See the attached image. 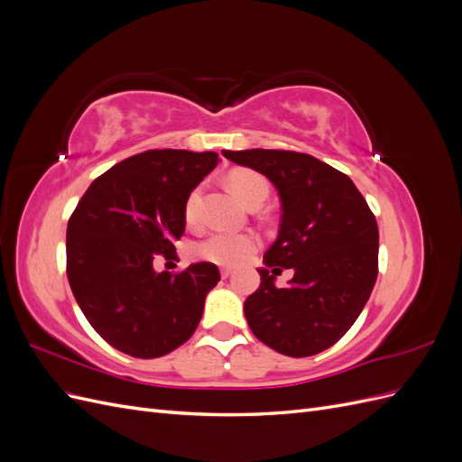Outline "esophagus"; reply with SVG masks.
Returning <instances> with one entry per match:
<instances>
[{
  "label": "esophagus",
  "mask_w": 462,
  "mask_h": 462,
  "mask_svg": "<svg viewBox=\"0 0 462 462\" xmlns=\"http://www.w3.org/2000/svg\"><path fill=\"white\" fill-rule=\"evenodd\" d=\"M219 273H221L223 279H227L233 273V270L231 268H219Z\"/></svg>",
  "instance_id": "1"
}]
</instances>
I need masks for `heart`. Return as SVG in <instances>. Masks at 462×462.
<instances>
[{
  "mask_svg": "<svg viewBox=\"0 0 462 462\" xmlns=\"http://www.w3.org/2000/svg\"><path fill=\"white\" fill-rule=\"evenodd\" d=\"M227 183L231 190L239 197V200L248 206L254 200H265L268 199L270 185L260 173L250 171V170H236L229 175ZM200 200H202V190L194 189L185 206V217L187 221H197L199 212H200ZM256 246V241L250 235H241V233H229V231H216L204 236L202 241L192 245V254L212 262L219 265H236L241 263L248 254L253 253Z\"/></svg>",
  "mask_w": 462,
  "mask_h": 462,
  "instance_id": "b5f03b06",
  "label": "heart"
}]
</instances>
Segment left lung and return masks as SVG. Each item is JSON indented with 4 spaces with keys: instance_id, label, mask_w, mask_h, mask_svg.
<instances>
[{
    "instance_id": "8db88e82",
    "label": "left lung",
    "mask_w": 462,
    "mask_h": 462,
    "mask_svg": "<svg viewBox=\"0 0 462 462\" xmlns=\"http://www.w3.org/2000/svg\"><path fill=\"white\" fill-rule=\"evenodd\" d=\"M236 165L272 180L282 200L275 243L262 283L245 300L256 337L287 356H312L337 343L365 309L377 277V223L355 183L309 153L223 150ZM292 269L290 287L274 275Z\"/></svg>"
}]
</instances>
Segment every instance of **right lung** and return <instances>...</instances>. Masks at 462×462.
I'll list each match as a JSON object with an SVG mask.
<instances>
[{
  "label": "right lung",
  "instance_id": "obj_1",
  "mask_svg": "<svg viewBox=\"0 0 462 462\" xmlns=\"http://www.w3.org/2000/svg\"><path fill=\"white\" fill-rule=\"evenodd\" d=\"M216 152L148 150L97 177L67 226V277L90 326L117 351L158 358L190 339L219 282L216 263L153 270L177 258L189 194L214 170Z\"/></svg>",
  "mask_w": 462,
  "mask_h": 462
}]
</instances>
